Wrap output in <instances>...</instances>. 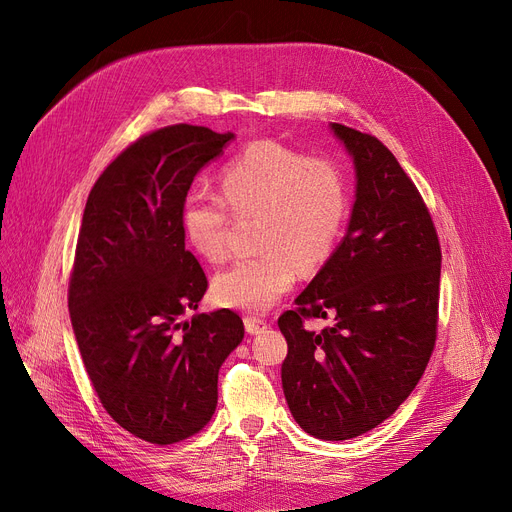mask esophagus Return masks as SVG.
<instances>
[{
    "instance_id": "obj_1",
    "label": "esophagus",
    "mask_w": 512,
    "mask_h": 512,
    "mask_svg": "<svg viewBox=\"0 0 512 512\" xmlns=\"http://www.w3.org/2000/svg\"><path fill=\"white\" fill-rule=\"evenodd\" d=\"M245 330L249 334H261L263 330H267V324L263 319H257V317H245Z\"/></svg>"
}]
</instances>
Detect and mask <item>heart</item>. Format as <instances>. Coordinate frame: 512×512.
Returning a JSON list of instances; mask_svg holds the SVG:
<instances>
[{"mask_svg":"<svg viewBox=\"0 0 512 512\" xmlns=\"http://www.w3.org/2000/svg\"><path fill=\"white\" fill-rule=\"evenodd\" d=\"M222 195L188 193L180 222L191 249L220 263L228 255V205L236 215H257V257L242 259L213 278V301L245 313H265L294 286L301 270L324 265L348 218V188L328 157H307L278 141H255L222 172Z\"/></svg>","mask_w":512,"mask_h":512,"instance_id":"heart-1","label":"heart"}]
</instances>
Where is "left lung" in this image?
<instances>
[{"instance_id": "obj_1", "label": "left lung", "mask_w": 512, "mask_h": 512, "mask_svg": "<svg viewBox=\"0 0 512 512\" xmlns=\"http://www.w3.org/2000/svg\"><path fill=\"white\" fill-rule=\"evenodd\" d=\"M351 153L357 195L332 257L278 319L282 388L309 436L351 440L413 392L436 346L440 240L417 186L371 134L332 124ZM332 316L321 333L304 319Z\"/></svg>"}]
</instances>
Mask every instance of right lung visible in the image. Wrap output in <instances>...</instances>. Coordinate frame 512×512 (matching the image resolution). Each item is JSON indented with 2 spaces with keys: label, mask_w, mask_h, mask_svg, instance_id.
Masks as SVG:
<instances>
[{
  "label": "right lung",
  "mask_w": 512,
  "mask_h": 512,
  "mask_svg": "<svg viewBox=\"0 0 512 512\" xmlns=\"http://www.w3.org/2000/svg\"><path fill=\"white\" fill-rule=\"evenodd\" d=\"M232 132L174 124L128 145L91 188L78 232L68 309L103 409L151 444L199 434L218 407V373L242 319L197 309L207 276L186 251L182 203Z\"/></svg>",
  "instance_id": "1"
}]
</instances>
